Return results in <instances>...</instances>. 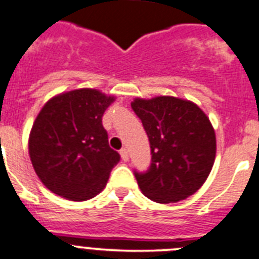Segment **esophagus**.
Here are the masks:
<instances>
[{
  "instance_id": "obj_1",
  "label": "esophagus",
  "mask_w": 259,
  "mask_h": 259,
  "mask_svg": "<svg viewBox=\"0 0 259 259\" xmlns=\"http://www.w3.org/2000/svg\"><path fill=\"white\" fill-rule=\"evenodd\" d=\"M120 155H121V157H122V160H124V161H127V160H129V152H127L126 148H121Z\"/></svg>"
}]
</instances>
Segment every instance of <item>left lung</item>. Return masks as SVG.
Segmentation results:
<instances>
[{"label": "left lung", "mask_w": 259, "mask_h": 259, "mask_svg": "<svg viewBox=\"0 0 259 259\" xmlns=\"http://www.w3.org/2000/svg\"><path fill=\"white\" fill-rule=\"evenodd\" d=\"M151 146V165L134 176L144 196L160 204L187 199L206 181L215 160V133L195 103L174 97L132 103Z\"/></svg>", "instance_id": "8db88e82"}]
</instances>
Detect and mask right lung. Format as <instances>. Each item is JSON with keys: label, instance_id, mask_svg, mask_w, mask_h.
Listing matches in <instances>:
<instances>
[{"label": "right lung", "instance_id": "right-lung-1", "mask_svg": "<svg viewBox=\"0 0 259 259\" xmlns=\"http://www.w3.org/2000/svg\"><path fill=\"white\" fill-rule=\"evenodd\" d=\"M115 97L78 89L51 98L34 120L29 157L46 188L64 199L85 201L106 187L120 161L102 124Z\"/></svg>", "mask_w": 259, "mask_h": 259}]
</instances>
